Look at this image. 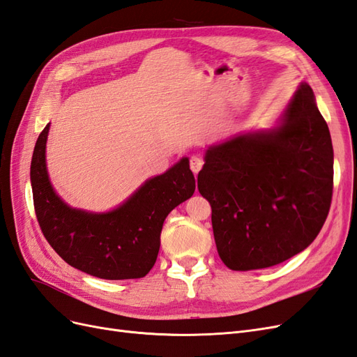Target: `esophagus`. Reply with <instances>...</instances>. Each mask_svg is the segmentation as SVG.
I'll use <instances>...</instances> for the list:
<instances>
[{
  "label": "esophagus",
  "instance_id": "esophagus-1",
  "mask_svg": "<svg viewBox=\"0 0 357 357\" xmlns=\"http://www.w3.org/2000/svg\"><path fill=\"white\" fill-rule=\"evenodd\" d=\"M202 165H204V162H202L201 158H198V156H192L190 158V169L193 171V174H198V172L202 168Z\"/></svg>",
  "mask_w": 357,
  "mask_h": 357
}]
</instances>
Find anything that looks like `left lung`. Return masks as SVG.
<instances>
[{
    "mask_svg": "<svg viewBox=\"0 0 357 357\" xmlns=\"http://www.w3.org/2000/svg\"><path fill=\"white\" fill-rule=\"evenodd\" d=\"M198 190L211 205L215 247L234 271L282 264L314 241L331 208L333 149L310 84L275 126L208 146Z\"/></svg>",
    "mask_w": 357,
    "mask_h": 357,
    "instance_id": "obj_1",
    "label": "left lung"
}]
</instances>
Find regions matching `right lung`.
<instances>
[{
    "instance_id": "add662e5",
    "label": "right lung",
    "mask_w": 357,
    "mask_h": 357,
    "mask_svg": "<svg viewBox=\"0 0 357 357\" xmlns=\"http://www.w3.org/2000/svg\"><path fill=\"white\" fill-rule=\"evenodd\" d=\"M46 125L31 160V186L43 235L63 261L104 280L142 278L153 268L167 215L195 192L189 159L146 180L114 210L73 208L53 189L47 165Z\"/></svg>"
}]
</instances>
